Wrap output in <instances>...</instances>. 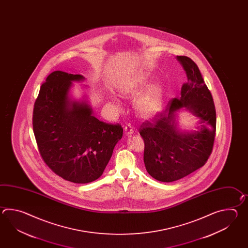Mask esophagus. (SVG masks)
Wrapping results in <instances>:
<instances>
[{
    "mask_svg": "<svg viewBox=\"0 0 248 248\" xmlns=\"http://www.w3.org/2000/svg\"><path fill=\"white\" fill-rule=\"evenodd\" d=\"M124 130H125V133H126L127 136H130V135H132V134L134 133V128L132 127V126L130 125V124L126 125V126H125V128H124Z\"/></svg>",
    "mask_w": 248,
    "mask_h": 248,
    "instance_id": "esophagus-1",
    "label": "esophagus"
}]
</instances>
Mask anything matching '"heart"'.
I'll return each mask as SVG.
<instances>
[{
    "label": "heart",
    "instance_id": "b5f03b06",
    "mask_svg": "<svg viewBox=\"0 0 248 248\" xmlns=\"http://www.w3.org/2000/svg\"><path fill=\"white\" fill-rule=\"evenodd\" d=\"M148 75L139 74L127 79L121 87L122 95L132 97L139 94L147 85ZM136 111L143 118L155 116L162 110V91L157 84L150 85L135 100Z\"/></svg>",
    "mask_w": 248,
    "mask_h": 248
}]
</instances>
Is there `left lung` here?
<instances>
[{
	"label": "left lung",
	"instance_id": "left-lung-1",
	"mask_svg": "<svg viewBox=\"0 0 248 248\" xmlns=\"http://www.w3.org/2000/svg\"><path fill=\"white\" fill-rule=\"evenodd\" d=\"M188 81L181 96L169 101L153 122H142L140 135L144 142L143 161L154 179L171 183L184 178L206 164L210 156L216 129V107L198 65L190 58L177 56ZM185 108L200 120L198 132H180L176 111Z\"/></svg>",
	"mask_w": 248,
	"mask_h": 248
}]
</instances>
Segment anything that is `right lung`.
Returning a JSON list of instances; mask_svg holds the SVG:
<instances>
[{"mask_svg": "<svg viewBox=\"0 0 248 248\" xmlns=\"http://www.w3.org/2000/svg\"><path fill=\"white\" fill-rule=\"evenodd\" d=\"M80 74L55 71L42 85L32 113L39 152L56 174L74 184L99 178L122 137L120 124L100 122L87 101L72 100L69 91Z\"/></svg>", "mask_w": 248, "mask_h": 248, "instance_id": "add662e5", "label": "right lung"}]
</instances>
